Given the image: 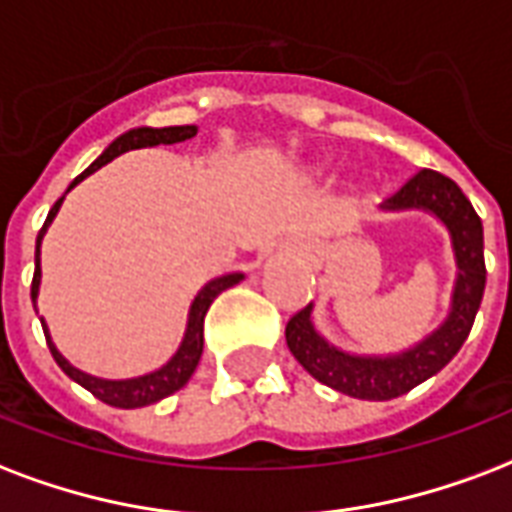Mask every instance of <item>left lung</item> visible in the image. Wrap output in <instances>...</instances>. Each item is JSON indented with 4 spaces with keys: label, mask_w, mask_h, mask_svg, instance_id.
Returning a JSON list of instances; mask_svg holds the SVG:
<instances>
[{
    "label": "left lung",
    "mask_w": 512,
    "mask_h": 512,
    "mask_svg": "<svg viewBox=\"0 0 512 512\" xmlns=\"http://www.w3.org/2000/svg\"><path fill=\"white\" fill-rule=\"evenodd\" d=\"M381 209H424L435 214L451 233L456 284L446 322L403 354L362 357L335 349L311 322L314 306H306L287 322L284 335L292 357L317 381L357 400H392L446 368L473 330L486 287L481 217L475 214L473 204L454 179L432 169H421L395 195H389Z\"/></svg>",
    "instance_id": "1"
}]
</instances>
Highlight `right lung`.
<instances>
[{"label":"right lung","instance_id":"right-lung-1","mask_svg":"<svg viewBox=\"0 0 512 512\" xmlns=\"http://www.w3.org/2000/svg\"><path fill=\"white\" fill-rule=\"evenodd\" d=\"M198 134V128L195 126H169V128H134V131H126L123 136H117L115 142L109 144L107 150L101 152L99 158L88 166V169L80 174V177L74 179L69 190H72L80 179H85L88 174H93L101 166H107L109 161H115L117 155H123L128 150H139V147H158V144H177L185 142V139H193ZM64 204V195L58 198L53 209L48 212V220L42 225L37 236V252H34V279H31V303H37L39 295V279H42V268H39V244H42V236H45V230L53 222V217L58 214ZM244 279V273H225V276H217L212 282L206 284L204 290L198 292L193 300V306H190V314H187V330L185 338L179 343L177 354L171 357L161 370H152L147 376L139 378H126V381H107V378H96L88 376L83 370H77L74 365H69V360H64V354L53 346L48 333V325L42 322V330H45V338H48V349L53 354V360L58 362V368L64 370L66 376L77 381L80 386H85L93 397H99L101 403L112 405V408H144V405H152L163 400V397L174 395L177 389L190 381L193 376V370L198 368V360H201V351H204V317L209 306H212V300L220 295L222 290H228L233 284H239Z\"/></svg>","mask_w":512,"mask_h":512}]
</instances>
